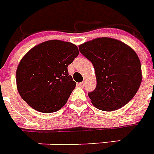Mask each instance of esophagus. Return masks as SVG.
<instances>
[{
  "instance_id": "esophagus-1",
  "label": "esophagus",
  "mask_w": 154,
  "mask_h": 154,
  "mask_svg": "<svg viewBox=\"0 0 154 154\" xmlns=\"http://www.w3.org/2000/svg\"><path fill=\"white\" fill-rule=\"evenodd\" d=\"M86 85V82H82L78 83V86H80V87H84Z\"/></svg>"
}]
</instances>
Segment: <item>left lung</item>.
Wrapping results in <instances>:
<instances>
[{
  "label": "left lung",
  "mask_w": 154,
  "mask_h": 154,
  "mask_svg": "<svg viewBox=\"0 0 154 154\" xmlns=\"http://www.w3.org/2000/svg\"><path fill=\"white\" fill-rule=\"evenodd\" d=\"M79 51L95 71L96 88L88 94L95 108L111 112L131 100L142 81L140 60L131 47L119 40L99 37L79 45Z\"/></svg>",
  "instance_id": "1"
}]
</instances>
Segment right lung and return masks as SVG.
<instances>
[{
  "mask_svg": "<svg viewBox=\"0 0 154 154\" xmlns=\"http://www.w3.org/2000/svg\"><path fill=\"white\" fill-rule=\"evenodd\" d=\"M78 54L77 45L60 40L46 41L32 47L16 70L17 89L23 100L41 112L60 110L76 87L68 66Z\"/></svg>",
  "mask_w": 154,
  "mask_h": 154,
  "instance_id": "obj_1",
  "label": "right lung"
}]
</instances>
